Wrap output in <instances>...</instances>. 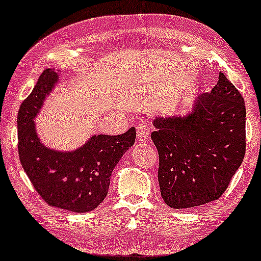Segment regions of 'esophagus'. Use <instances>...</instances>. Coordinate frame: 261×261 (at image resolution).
Instances as JSON below:
<instances>
[{"mask_svg": "<svg viewBox=\"0 0 261 261\" xmlns=\"http://www.w3.org/2000/svg\"><path fill=\"white\" fill-rule=\"evenodd\" d=\"M149 132H150V127L146 125V123H141V125H139L138 129H136L139 141L140 142L147 141L148 138H149Z\"/></svg>", "mask_w": 261, "mask_h": 261, "instance_id": "obj_1", "label": "esophagus"}]
</instances>
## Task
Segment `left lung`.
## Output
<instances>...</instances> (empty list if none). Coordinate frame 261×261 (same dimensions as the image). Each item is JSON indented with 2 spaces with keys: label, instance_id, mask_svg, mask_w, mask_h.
I'll return each instance as SVG.
<instances>
[{
  "label": "left lung",
  "instance_id": "left-lung-1",
  "mask_svg": "<svg viewBox=\"0 0 261 261\" xmlns=\"http://www.w3.org/2000/svg\"><path fill=\"white\" fill-rule=\"evenodd\" d=\"M246 110L242 94L219 73L210 93L195 98L183 115L156 117L161 196L172 209L218 199L245 156Z\"/></svg>",
  "mask_w": 261,
  "mask_h": 261
}]
</instances>
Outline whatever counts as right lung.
<instances>
[{
    "label": "right lung",
    "instance_id": "1",
    "mask_svg": "<svg viewBox=\"0 0 261 261\" xmlns=\"http://www.w3.org/2000/svg\"><path fill=\"white\" fill-rule=\"evenodd\" d=\"M59 71L44 70L19 107L18 155L36 191L49 205L83 214L106 198L112 172L134 144L136 132L132 127L121 135H92L74 150L46 147L36 130L35 119L59 83Z\"/></svg>",
    "mask_w": 261,
    "mask_h": 261
}]
</instances>
